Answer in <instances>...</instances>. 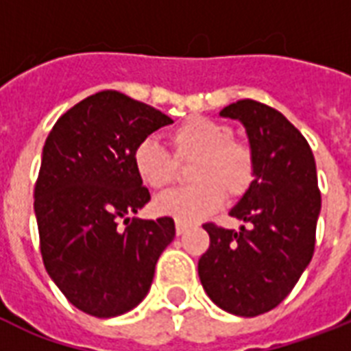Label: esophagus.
<instances>
[{"instance_id":"obj_1","label":"esophagus","mask_w":351,"mask_h":351,"mask_svg":"<svg viewBox=\"0 0 351 351\" xmlns=\"http://www.w3.org/2000/svg\"><path fill=\"white\" fill-rule=\"evenodd\" d=\"M186 231H187L186 222H180V220H176V234H184Z\"/></svg>"}]
</instances>
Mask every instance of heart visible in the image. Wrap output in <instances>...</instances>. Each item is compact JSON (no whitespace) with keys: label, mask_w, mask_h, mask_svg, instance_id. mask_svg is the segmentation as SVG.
<instances>
[{"label":"heart","mask_w":351,"mask_h":351,"mask_svg":"<svg viewBox=\"0 0 351 351\" xmlns=\"http://www.w3.org/2000/svg\"><path fill=\"white\" fill-rule=\"evenodd\" d=\"M173 156L156 140H143L134 151L138 176L151 189L175 184L180 165H189L193 186L167 193L154 202L156 213L180 222H195L220 208L226 198L239 200L256 178V156L250 143L233 138L228 123L189 117L169 132Z\"/></svg>","instance_id":"b5f03b06"}]
</instances>
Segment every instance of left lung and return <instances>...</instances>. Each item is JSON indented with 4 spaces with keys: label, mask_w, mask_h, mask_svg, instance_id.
Returning a JSON list of instances; mask_svg holds the SVG:
<instances>
[{
    "label": "left lung",
    "mask_w": 351,
    "mask_h": 351,
    "mask_svg": "<svg viewBox=\"0 0 351 351\" xmlns=\"http://www.w3.org/2000/svg\"><path fill=\"white\" fill-rule=\"evenodd\" d=\"M220 114L244 123L256 156V178L230 211L240 231L204 224L208 251L198 277L215 304L233 315L256 317L277 308L315 251L321 191L310 143L277 109L239 100Z\"/></svg>",
    "instance_id": "1"
}]
</instances>
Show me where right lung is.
Returning <instances> with one entry per match:
<instances>
[{"label": "right lung", "instance_id": "obj_1", "mask_svg": "<svg viewBox=\"0 0 351 351\" xmlns=\"http://www.w3.org/2000/svg\"><path fill=\"white\" fill-rule=\"evenodd\" d=\"M169 123L147 104L100 90L63 112L47 136L34 186L41 258L69 302L89 315L136 308L175 239L171 217L129 219L151 200L134 151Z\"/></svg>", "mask_w": 351, "mask_h": 351}]
</instances>
